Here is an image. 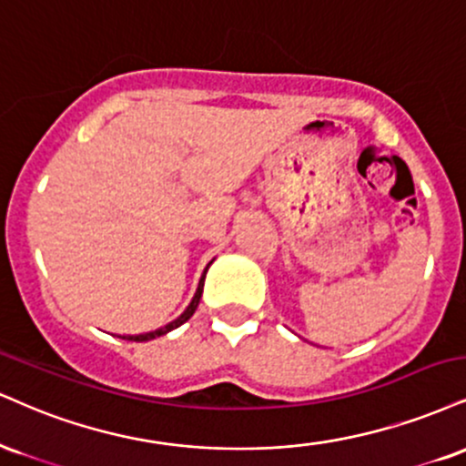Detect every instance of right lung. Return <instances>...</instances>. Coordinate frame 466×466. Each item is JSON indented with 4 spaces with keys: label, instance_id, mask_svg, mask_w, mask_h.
<instances>
[{
    "label": "right lung",
    "instance_id": "1",
    "mask_svg": "<svg viewBox=\"0 0 466 466\" xmlns=\"http://www.w3.org/2000/svg\"><path fill=\"white\" fill-rule=\"evenodd\" d=\"M210 265H212V260H210ZM210 265H208V267H210ZM208 267H206V268H204V273H201V279H199V284H198V290H195L193 299H190V304L187 306V310H184L182 315H179L177 319H173L171 323H167V325H162V328L154 329V332L127 334V336H119V339H126V340H137V343H143V340H151V339H156V336H165L167 332H171V329H176V328H179V325H182V323H187L188 319L195 315V310H198V306H199L201 293H204V279H206V273H208Z\"/></svg>",
    "mask_w": 466,
    "mask_h": 466
}]
</instances>
